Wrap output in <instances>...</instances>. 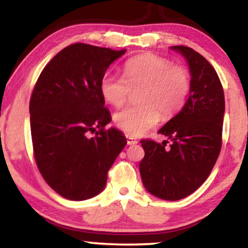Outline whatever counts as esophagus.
Wrapping results in <instances>:
<instances>
[{
  "label": "esophagus",
  "mask_w": 248,
  "mask_h": 248,
  "mask_svg": "<svg viewBox=\"0 0 248 248\" xmlns=\"http://www.w3.org/2000/svg\"><path fill=\"white\" fill-rule=\"evenodd\" d=\"M126 139H127V143L129 144V146H132V144H136V143H138V140H136V139H134L133 136L126 135Z\"/></svg>",
  "instance_id": "esophagus-1"
}]
</instances>
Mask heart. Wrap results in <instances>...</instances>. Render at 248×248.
Wrapping results in <instances>:
<instances>
[{
    "instance_id": "obj_1",
    "label": "heart",
    "mask_w": 248,
    "mask_h": 248,
    "mask_svg": "<svg viewBox=\"0 0 248 248\" xmlns=\"http://www.w3.org/2000/svg\"><path fill=\"white\" fill-rule=\"evenodd\" d=\"M139 90L141 105L128 106L114 115L116 127L132 136L148 132L161 115L169 119L182 109L191 90V76L186 67L172 65L169 59L142 55L124 62V77L106 75L100 81L102 98L114 107L122 106L132 91Z\"/></svg>"
}]
</instances>
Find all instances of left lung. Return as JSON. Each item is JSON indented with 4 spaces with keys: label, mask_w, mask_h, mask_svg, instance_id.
I'll list each match as a JSON object with an SVG mask.
<instances>
[{
    "label": "left lung",
    "mask_w": 248,
    "mask_h": 248,
    "mask_svg": "<svg viewBox=\"0 0 248 248\" xmlns=\"http://www.w3.org/2000/svg\"><path fill=\"white\" fill-rule=\"evenodd\" d=\"M171 49L189 64L191 90L181 112L158 130L171 144L141 140L140 173L148 192L178 201L196 191L215 167L221 149L225 98L217 72L203 56L183 45Z\"/></svg>",
    "instance_id": "1"
}]
</instances>
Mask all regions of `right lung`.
<instances>
[{
  "mask_svg": "<svg viewBox=\"0 0 248 248\" xmlns=\"http://www.w3.org/2000/svg\"><path fill=\"white\" fill-rule=\"evenodd\" d=\"M124 52L69 45L47 62L33 87L29 110L36 164L51 189L70 201L100 193L127 144L120 130L105 129L112 118L100 92L106 70Z\"/></svg>",
  "mask_w": 248,
  "mask_h": 248,
  "instance_id": "obj_1",
  "label": "right lung"
}]
</instances>
